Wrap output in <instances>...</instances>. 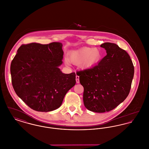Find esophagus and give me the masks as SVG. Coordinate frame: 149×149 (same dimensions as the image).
Segmentation results:
<instances>
[{"label":"esophagus","instance_id":"esophagus-1","mask_svg":"<svg viewBox=\"0 0 149 149\" xmlns=\"http://www.w3.org/2000/svg\"><path fill=\"white\" fill-rule=\"evenodd\" d=\"M76 81H77V83H79V77L78 75L76 76Z\"/></svg>","mask_w":149,"mask_h":149}]
</instances>
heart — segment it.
Here are the masks:
<instances>
[{"label":"heart","instance_id":"1","mask_svg":"<svg viewBox=\"0 0 149 149\" xmlns=\"http://www.w3.org/2000/svg\"><path fill=\"white\" fill-rule=\"evenodd\" d=\"M101 55V52L99 49L85 47L72 52L69 60L75 65L81 64V66L83 69H89L98 63Z\"/></svg>","mask_w":149,"mask_h":149}]
</instances>
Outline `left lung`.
Listing matches in <instances>:
<instances>
[{"label": "left lung", "mask_w": 149, "mask_h": 149, "mask_svg": "<svg viewBox=\"0 0 149 149\" xmlns=\"http://www.w3.org/2000/svg\"><path fill=\"white\" fill-rule=\"evenodd\" d=\"M107 55L92 68L77 71L84 87L83 102L88 110L103 113L114 109L127 97L134 75L130 55L116 43L100 45Z\"/></svg>", "instance_id": "8db88e82"}]
</instances>
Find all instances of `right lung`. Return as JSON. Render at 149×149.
I'll return each mask as SVG.
<instances>
[{"mask_svg":"<svg viewBox=\"0 0 149 149\" xmlns=\"http://www.w3.org/2000/svg\"><path fill=\"white\" fill-rule=\"evenodd\" d=\"M61 43L22 45L12 61V83L17 95L31 108L50 112L61 106L76 83L75 72L64 74Z\"/></svg>","mask_w":149,"mask_h":149,"instance_id":"obj_1","label":"right lung"}]
</instances>
